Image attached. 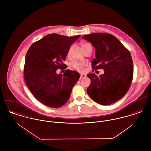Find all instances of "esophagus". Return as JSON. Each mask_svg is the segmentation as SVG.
<instances>
[{"mask_svg": "<svg viewBox=\"0 0 151 151\" xmlns=\"http://www.w3.org/2000/svg\"><path fill=\"white\" fill-rule=\"evenodd\" d=\"M86 77V75L85 74H80V79H82L83 78H85Z\"/></svg>", "mask_w": 151, "mask_h": 151, "instance_id": "1", "label": "esophagus"}]
</instances>
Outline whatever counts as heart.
Segmentation results:
<instances>
[{
  "mask_svg": "<svg viewBox=\"0 0 151 151\" xmlns=\"http://www.w3.org/2000/svg\"><path fill=\"white\" fill-rule=\"evenodd\" d=\"M90 45V44L84 43L83 45V47L86 46V45ZM86 66V64L85 63L82 62H79V61H74L71 63V67L73 68H74L75 70H76L80 72H83L85 70Z\"/></svg>",
  "mask_w": 151,
  "mask_h": 151,
  "instance_id": "heart-1",
  "label": "heart"
}]
</instances>
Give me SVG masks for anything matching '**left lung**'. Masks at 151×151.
Instances as JSON below:
<instances>
[{"label":"left lung","instance_id":"8db88e82","mask_svg":"<svg viewBox=\"0 0 151 151\" xmlns=\"http://www.w3.org/2000/svg\"><path fill=\"white\" fill-rule=\"evenodd\" d=\"M95 49L93 70L104 69L99 77L89 74V96L102 105H109L122 99L129 91L132 80V60L129 51L114 36L107 33H93L82 37Z\"/></svg>","mask_w":151,"mask_h":151}]
</instances>
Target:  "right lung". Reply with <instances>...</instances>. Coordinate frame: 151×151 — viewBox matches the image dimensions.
<instances>
[{"instance_id":"add662e5","label":"right lung","mask_w":151,"mask_h":151,"mask_svg":"<svg viewBox=\"0 0 151 151\" xmlns=\"http://www.w3.org/2000/svg\"><path fill=\"white\" fill-rule=\"evenodd\" d=\"M80 36L48 34L33 43L27 51L24 80L35 98L45 105L59 108L69 99L80 74L66 70L63 74H58L56 71L66 68L63 61L71 45Z\"/></svg>"}]
</instances>
